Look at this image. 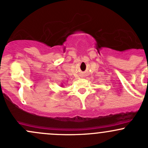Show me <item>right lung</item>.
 I'll list each match as a JSON object with an SVG mask.
<instances>
[{"label":"right lung","mask_w":148,"mask_h":148,"mask_svg":"<svg viewBox=\"0 0 148 148\" xmlns=\"http://www.w3.org/2000/svg\"><path fill=\"white\" fill-rule=\"evenodd\" d=\"M60 86H61V87H63V84H62L61 85H60Z\"/></svg>","instance_id":"right-lung-1"}]
</instances>
